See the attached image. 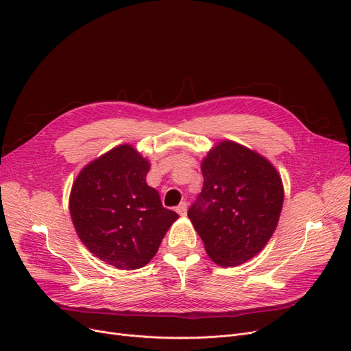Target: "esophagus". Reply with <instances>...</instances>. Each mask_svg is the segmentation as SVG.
<instances>
[{"label": "esophagus", "instance_id": "34e87169", "mask_svg": "<svg viewBox=\"0 0 351 351\" xmlns=\"http://www.w3.org/2000/svg\"><path fill=\"white\" fill-rule=\"evenodd\" d=\"M176 212H178L180 216H186V213H188V205H186V202H182V204L176 208Z\"/></svg>", "mask_w": 351, "mask_h": 351}]
</instances>
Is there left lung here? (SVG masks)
Returning a JSON list of instances; mask_svg holds the SVG:
<instances>
[{
	"instance_id": "left-lung-1",
	"label": "left lung",
	"mask_w": 351,
	"mask_h": 351,
	"mask_svg": "<svg viewBox=\"0 0 351 351\" xmlns=\"http://www.w3.org/2000/svg\"><path fill=\"white\" fill-rule=\"evenodd\" d=\"M202 173L204 188L188 216L216 265H242L266 246L278 226L282 178L266 158L232 141L209 151Z\"/></svg>"
}]
</instances>
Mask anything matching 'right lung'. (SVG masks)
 <instances>
[{
	"label": "right lung",
	"mask_w": 351,
	"mask_h": 351,
	"mask_svg": "<svg viewBox=\"0 0 351 351\" xmlns=\"http://www.w3.org/2000/svg\"><path fill=\"white\" fill-rule=\"evenodd\" d=\"M149 168L135 147L121 145L88 163L71 189L69 212L81 242L117 269L149 263L179 217L147 186Z\"/></svg>",
	"instance_id": "add662e5"
}]
</instances>
